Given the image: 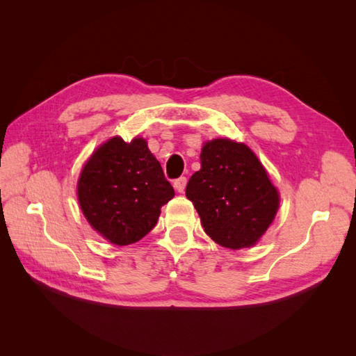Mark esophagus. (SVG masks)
I'll use <instances>...</instances> for the list:
<instances>
[{
    "label": "esophagus",
    "mask_w": 356,
    "mask_h": 356,
    "mask_svg": "<svg viewBox=\"0 0 356 356\" xmlns=\"http://www.w3.org/2000/svg\"><path fill=\"white\" fill-rule=\"evenodd\" d=\"M186 186H187V178H186V177H181V178H178V179L174 181V187H175V190H177L178 193L184 191V190H186Z\"/></svg>",
    "instance_id": "1"
}]
</instances>
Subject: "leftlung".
I'll use <instances>...</instances> for the list:
<instances>
[{"label": "left lung", "mask_w": 356, "mask_h": 356, "mask_svg": "<svg viewBox=\"0 0 356 356\" xmlns=\"http://www.w3.org/2000/svg\"><path fill=\"white\" fill-rule=\"evenodd\" d=\"M200 163L186 196L200 215L203 230L230 250L255 245L279 207L277 190L260 160L245 144L213 139L203 145Z\"/></svg>", "instance_id": "1"}]
</instances>
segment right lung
Listing matches in <instances>:
<instances>
[{"label":"right lung","instance_id":"1","mask_svg":"<svg viewBox=\"0 0 356 356\" xmlns=\"http://www.w3.org/2000/svg\"><path fill=\"white\" fill-rule=\"evenodd\" d=\"M79 202L92 227L114 245H131L152 230L175 196L143 138H111L84 165Z\"/></svg>","mask_w":356,"mask_h":356}]
</instances>
